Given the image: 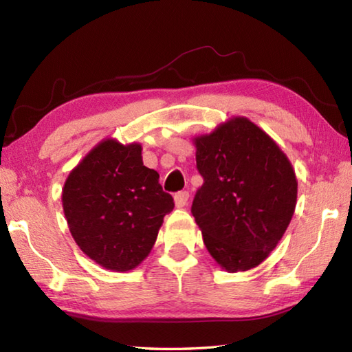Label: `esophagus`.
<instances>
[{"label":"esophagus","mask_w":352,"mask_h":352,"mask_svg":"<svg viewBox=\"0 0 352 352\" xmlns=\"http://www.w3.org/2000/svg\"><path fill=\"white\" fill-rule=\"evenodd\" d=\"M188 199H189V192H188V190L177 192L175 197H174L175 206H177L178 208H182V207H184L186 204H188Z\"/></svg>","instance_id":"esophagus-1"}]
</instances>
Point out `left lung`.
Listing matches in <instances>:
<instances>
[{
  "mask_svg": "<svg viewBox=\"0 0 352 352\" xmlns=\"http://www.w3.org/2000/svg\"><path fill=\"white\" fill-rule=\"evenodd\" d=\"M204 183L192 214L210 256L228 272L258 266L281 241L298 182L280 146L246 118L193 139Z\"/></svg>",
  "mask_w": 352,
  "mask_h": 352,
  "instance_id": "left-lung-1",
  "label": "left lung"
}]
</instances>
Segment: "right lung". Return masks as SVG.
I'll return each instance as SVG.
<instances>
[{
  "instance_id": "add662e5",
  "label": "right lung",
  "mask_w": 352,
  "mask_h": 352,
  "mask_svg": "<svg viewBox=\"0 0 352 352\" xmlns=\"http://www.w3.org/2000/svg\"><path fill=\"white\" fill-rule=\"evenodd\" d=\"M62 203L74 241L110 271L139 266L151 252L174 199L157 170L144 166L139 144L100 142L66 178Z\"/></svg>"
}]
</instances>
